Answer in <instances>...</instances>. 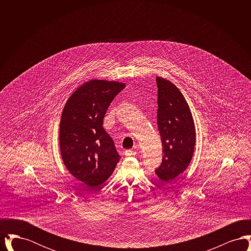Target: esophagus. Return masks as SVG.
Segmentation results:
<instances>
[{"label": "esophagus", "instance_id": "34e87169", "mask_svg": "<svg viewBox=\"0 0 251 251\" xmlns=\"http://www.w3.org/2000/svg\"><path fill=\"white\" fill-rule=\"evenodd\" d=\"M125 155L128 156V157H130V156H135L136 155V151H131V150H128V151H125Z\"/></svg>", "mask_w": 251, "mask_h": 251}]
</instances>
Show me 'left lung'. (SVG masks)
I'll list each match as a JSON object with an SVG mask.
<instances>
[{"mask_svg": "<svg viewBox=\"0 0 251 251\" xmlns=\"http://www.w3.org/2000/svg\"><path fill=\"white\" fill-rule=\"evenodd\" d=\"M158 87L157 125L163 145V161L155 170L164 182L170 183L188 167L196 143L191 110L179 88L162 77Z\"/></svg>", "mask_w": 251, "mask_h": 251, "instance_id": "left-lung-1", "label": "left lung"}]
</instances>
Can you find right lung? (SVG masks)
I'll use <instances>...</instances> for the list:
<instances>
[{"mask_svg": "<svg viewBox=\"0 0 251 251\" xmlns=\"http://www.w3.org/2000/svg\"><path fill=\"white\" fill-rule=\"evenodd\" d=\"M125 86L117 81L92 79L72 93L62 111V160L73 177L90 187L106 181L120 161L102 124L110 103Z\"/></svg>", "mask_w": 251, "mask_h": 251, "instance_id": "1", "label": "right lung"}]
</instances>
